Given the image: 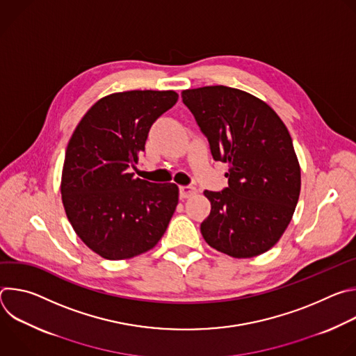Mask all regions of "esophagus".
Masks as SVG:
<instances>
[{
  "instance_id": "34e87169",
  "label": "esophagus",
  "mask_w": 356,
  "mask_h": 356,
  "mask_svg": "<svg viewBox=\"0 0 356 356\" xmlns=\"http://www.w3.org/2000/svg\"><path fill=\"white\" fill-rule=\"evenodd\" d=\"M180 198H188L197 193V188L193 186H180Z\"/></svg>"
}]
</instances>
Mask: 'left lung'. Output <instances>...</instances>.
<instances>
[{
  "label": "left lung",
  "mask_w": 356,
  "mask_h": 356,
  "mask_svg": "<svg viewBox=\"0 0 356 356\" xmlns=\"http://www.w3.org/2000/svg\"><path fill=\"white\" fill-rule=\"evenodd\" d=\"M183 103L209 139L214 161L229 165L228 187L204 191L210 216L201 222L206 242L232 258L269 250L294 214L300 165L280 117L258 97L227 86L184 90Z\"/></svg>",
  "instance_id": "1"
}]
</instances>
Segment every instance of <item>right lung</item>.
Returning <instances> with one entry per match:
<instances>
[{"mask_svg":"<svg viewBox=\"0 0 356 356\" xmlns=\"http://www.w3.org/2000/svg\"><path fill=\"white\" fill-rule=\"evenodd\" d=\"M173 90H132L98 99L76 127L62 172V201L79 238L97 255L122 261L154 248L179 202L175 183L134 179L149 129L170 110Z\"/></svg>","mask_w":356,"mask_h":356,"instance_id":"right-lung-1","label":"right lung"}]
</instances>
